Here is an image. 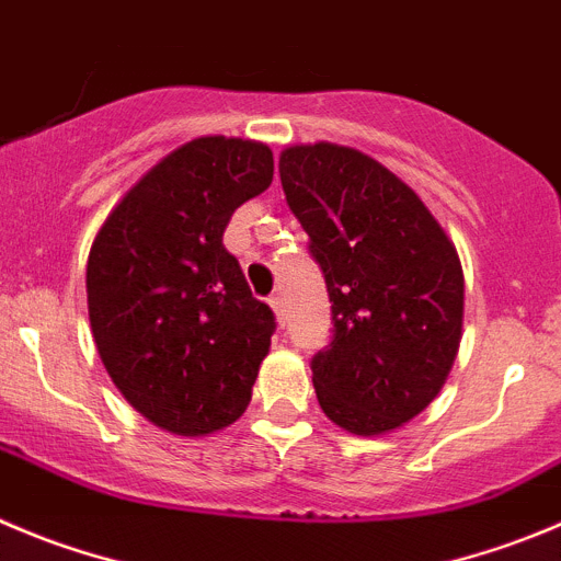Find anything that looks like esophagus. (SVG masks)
Returning <instances> with one entry per match:
<instances>
[{
  "instance_id": "34e87169",
  "label": "esophagus",
  "mask_w": 561,
  "mask_h": 561,
  "mask_svg": "<svg viewBox=\"0 0 561 561\" xmlns=\"http://www.w3.org/2000/svg\"><path fill=\"white\" fill-rule=\"evenodd\" d=\"M270 306H272V311H275L277 322L284 324V322H286V302H284V297H280V295H272V297H270Z\"/></svg>"
}]
</instances>
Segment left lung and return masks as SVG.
<instances>
[{"mask_svg": "<svg viewBox=\"0 0 561 561\" xmlns=\"http://www.w3.org/2000/svg\"><path fill=\"white\" fill-rule=\"evenodd\" d=\"M286 204L324 275L333 335L311 357L324 415L382 435L444 388L462 335V266L421 197L355 148L280 153Z\"/></svg>", "mask_w": 561, "mask_h": 561, "instance_id": "8db88e82", "label": "left lung"}]
</instances>
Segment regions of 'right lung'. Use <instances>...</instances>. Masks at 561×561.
I'll use <instances>...</instances> for the list:
<instances>
[{"label": "right lung", "instance_id": "obj_1", "mask_svg": "<svg viewBox=\"0 0 561 561\" xmlns=\"http://www.w3.org/2000/svg\"><path fill=\"white\" fill-rule=\"evenodd\" d=\"M272 151L197 137L148 170L88 259L95 346L129 404L175 435H209L250 404L275 313L222 244L231 215L272 184Z\"/></svg>", "mask_w": 561, "mask_h": 561}]
</instances>
